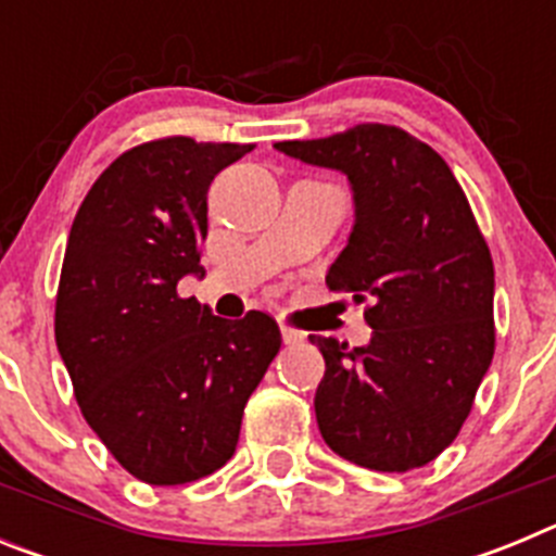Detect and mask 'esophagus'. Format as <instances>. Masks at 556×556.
<instances>
[{
    "instance_id": "esophagus-1",
    "label": "esophagus",
    "mask_w": 556,
    "mask_h": 556,
    "mask_svg": "<svg viewBox=\"0 0 556 556\" xmlns=\"http://www.w3.org/2000/svg\"><path fill=\"white\" fill-rule=\"evenodd\" d=\"M281 337L287 345H298V342H303V333L298 331V328H289V326H281Z\"/></svg>"
}]
</instances>
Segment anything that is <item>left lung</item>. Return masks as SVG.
Listing matches in <instances>:
<instances>
[{
	"mask_svg": "<svg viewBox=\"0 0 556 556\" xmlns=\"http://www.w3.org/2000/svg\"><path fill=\"white\" fill-rule=\"evenodd\" d=\"M275 147L345 172L356 203L326 283L365 303L372 339L308 337L326 358L314 395L323 440L362 468H424L456 440L495 353L493 255L468 198L451 166L395 125Z\"/></svg>",
	"mask_w": 556,
	"mask_h": 556,
	"instance_id": "1",
	"label": "left lung"
}]
</instances>
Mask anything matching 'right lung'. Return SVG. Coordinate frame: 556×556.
Segmentation results:
<instances>
[{
    "instance_id": "1",
    "label": "right lung",
    "mask_w": 556,
    "mask_h": 556,
    "mask_svg": "<svg viewBox=\"0 0 556 556\" xmlns=\"http://www.w3.org/2000/svg\"><path fill=\"white\" fill-rule=\"evenodd\" d=\"M250 150L189 136L144 141L94 180L68 230L58 351L86 424L147 484L223 468L244 404L281 351L269 314L230 323L178 294L208 236L211 180Z\"/></svg>"
}]
</instances>
